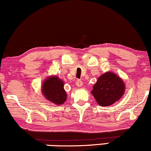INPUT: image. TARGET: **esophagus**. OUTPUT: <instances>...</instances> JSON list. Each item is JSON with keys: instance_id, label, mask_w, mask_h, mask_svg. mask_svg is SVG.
I'll return each instance as SVG.
<instances>
[{"instance_id": "obj_1", "label": "esophagus", "mask_w": 151, "mask_h": 151, "mask_svg": "<svg viewBox=\"0 0 151 151\" xmlns=\"http://www.w3.org/2000/svg\"><path fill=\"white\" fill-rule=\"evenodd\" d=\"M76 86H77L81 87L83 86L82 81H81V80H78V81L76 82Z\"/></svg>"}]
</instances>
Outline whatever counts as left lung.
<instances>
[{"instance_id":"8db88e82","label":"left lung","mask_w":151,"mask_h":151,"mask_svg":"<svg viewBox=\"0 0 151 151\" xmlns=\"http://www.w3.org/2000/svg\"><path fill=\"white\" fill-rule=\"evenodd\" d=\"M123 81L114 73L107 72L99 77L92 94L100 106H109L121 98L124 93Z\"/></svg>"}]
</instances>
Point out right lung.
I'll return each mask as SVG.
<instances>
[{"label":"right lung","instance_id":"1","mask_svg":"<svg viewBox=\"0 0 151 151\" xmlns=\"http://www.w3.org/2000/svg\"><path fill=\"white\" fill-rule=\"evenodd\" d=\"M63 81L56 76L49 78L44 81L42 93L48 100L56 105L63 104L66 100V93L63 88Z\"/></svg>","mask_w":151,"mask_h":151}]
</instances>
